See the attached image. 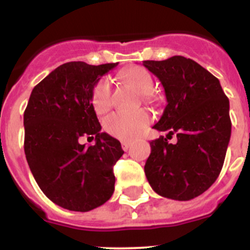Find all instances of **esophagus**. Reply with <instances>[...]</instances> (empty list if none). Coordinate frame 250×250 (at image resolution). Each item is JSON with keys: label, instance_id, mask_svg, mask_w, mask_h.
<instances>
[{"label": "esophagus", "instance_id": "1", "mask_svg": "<svg viewBox=\"0 0 250 250\" xmlns=\"http://www.w3.org/2000/svg\"><path fill=\"white\" fill-rule=\"evenodd\" d=\"M129 147H130L129 141H122V148H123V150L127 151Z\"/></svg>", "mask_w": 250, "mask_h": 250}]
</instances>
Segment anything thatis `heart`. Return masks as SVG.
Listing matches in <instances>:
<instances>
[{"mask_svg":"<svg viewBox=\"0 0 250 250\" xmlns=\"http://www.w3.org/2000/svg\"><path fill=\"white\" fill-rule=\"evenodd\" d=\"M125 83L130 85L140 95L151 94L155 87L152 76L144 67L135 66L128 69L122 74ZM92 103L98 113H103L111 106V85L107 80L98 82L93 89ZM150 122V115L146 111H135V112H113L107 116L104 122L105 130L112 137L120 140H132L140 134L141 130Z\"/></svg>","mask_w":250,"mask_h":250,"instance_id":"1","label":"heart"}]
</instances>
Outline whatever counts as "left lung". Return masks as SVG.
<instances>
[{
    "instance_id": "left-lung-1",
    "label": "left lung",
    "mask_w": 250,
    "mask_h": 250,
    "mask_svg": "<svg viewBox=\"0 0 250 250\" xmlns=\"http://www.w3.org/2000/svg\"><path fill=\"white\" fill-rule=\"evenodd\" d=\"M143 65L160 80L167 98L152 128L168 133L150 141L145 175L162 197L190 201L208 190L221 172L231 137L230 103L218 78L192 59L174 55ZM173 134L177 143L170 144Z\"/></svg>"
}]
</instances>
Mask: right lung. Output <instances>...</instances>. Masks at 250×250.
I'll list each match as a JSON object with an SVG mask.
<instances>
[{
  "label": "right lung",
  "instance_id": "right-lung-1",
  "mask_svg": "<svg viewBox=\"0 0 250 250\" xmlns=\"http://www.w3.org/2000/svg\"><path fill=\"white\" fill-rule=\"evenodd\" d=\"M118 62H70L32 89L24 112L27 165L44 195L62 208L89 211L110 200L113 166L125 153L102 125L92 104L93 89ZM81 136L96 145L81 146Z\"/></svg>",
  "mask_w": 250,
  "mask_h": 250
}]
</instances>
